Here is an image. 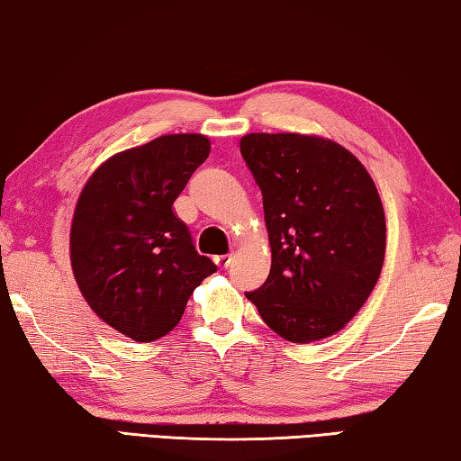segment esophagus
Instances as JSON below:
<instances>
[{
	"label": "esophagus",
	"instance_id": "esophagus-1",
	"mask_svg": "<svg viewBox=\"0 0 461 461\" xmlns=\"http://www.w3.org/2000/svg\"><path fill=\"white\" fill-rule=\"evenodd\" d=\"M216 265H218V267H229V265H230V261H232V255H221V257H216Z\"/></svg>",
	"mask_w": 461,
	"mask_h": 461
}]
</instances>
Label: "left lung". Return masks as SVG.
I'll use <instances>...</instances> for the list:
<instances>
[{
	"label": "left lung",
	"instance_id": "obj_1",
	"mask_svg": "<svg viewBox=\"0 0 461 461\" xmlns=\"http://www.w3.org/2000/svg\"><path fill=\"white\" fill-rule=\"evenodd\" d=\"M240 153L263 194L271 271L245 294L294 344L348 324L381 277L386 221L368 169L328 137L249 133Z\"/></svg>",
	"mask_w": 461,
	"mask_h": 461
}]
</instances>
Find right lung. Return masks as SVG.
Masks as SVG:
<instances>
[{"mask_svg": "<svg viewBox=\"0 0 461 461\" xmlns=\"http://www.w3.org/2000/svg\"><path fill=\"white\" fill-rule=\"evenodd\" d=\"M210 153L200 133L156 137L95 169L70 224V265L104 324L135 342L177 326L188 297L216 271L172 204Z\"/></svg>", "mask_w": 461, "mask_h": 461, "instance_id": "add662e5", "label": "right lung"}]
</instances>
